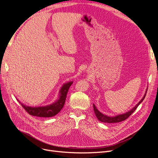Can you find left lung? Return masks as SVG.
<instances>
[{"mask_svg":"<svg viewBox=\"0 0 158 158\" xmlns=\"http://www.w3.org/2000/svg\"><path fill=\"white\" fill-rule=\"evenodd\" d=\"M147 90H146L145 94H144L143 98L141 99V100L140 101L135 107H134L133 108H132L128 112H126L125 113L121 114L116 115L115 116H107V115H105L103 113H102L101 112L99 111V110H98V109L96 107L95 105L93 104V107H94V113H95L96 117L98 118V119L99 120L102 122H105V123H116V122H122V121H124L126 119H127L128 117H129V116L134 111H135V109L139 106V104L143 101V100H144L145 96H146V94H147Z\"/></svg>","mask_w":158,"mask_h":158,"instance_id":"1","label":"left lung"}]
</instances>
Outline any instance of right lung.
<instances>
[{
  "label": "right lung",
  "instance_id": "right-lung-1",
  "mask_svg": "<svg viewBox=\"0 0 158 158\" xmlns=\"http://www.w3.org/2000/svg\"><path fill=\"white\" fill-rule=\"evenodd\" d=\"M73 81H69V82L66 83V84H64L60 90L59 98L55 102V103L49 105V106L33 107L27 106L21 102L19 103L29 114L35 116H39V117H52V116H55L59 113L63 108L64 103H65L68 91Z\"/></svg>",
  "mask_w": 158,
  "mask_h": 158
}]
</instances>
